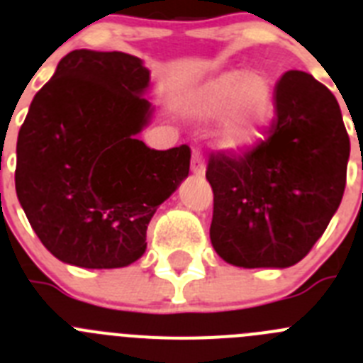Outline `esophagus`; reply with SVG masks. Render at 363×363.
I'll list each match as a JSON object with an SVG mask.
<instances>
[{
	"instance_id": "1",
	"label": "esophagus",
	"mask_w": 363,
	"mask_h": 363,
	"mask_svg": "<svg viewBox=\"0 0 363 363\" xmlns=\"http://www.w3.org/2000/svg\"><path fill=\"white\" fill-rule=\"evenodd\" d=\"M206 172V166L202 157L199 153H194V157H191V174L194 175H204Z\"/></svg>"
}]
</instances>
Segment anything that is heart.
<instances>
[{
	"label": "heart",
	"mask_w": 363,
	"mask_h": 363,
	"mask_svg": "<svg viewBox=\"0 0 363 363\" xmlns=\"http://www.w3.org/2000/svg\"><path fill=\"white\" fill-rule=\"evenodd\" d=\"M273 103V84L259 70L220 72L186 97L188 112L199 119L226 116L215 135V148L228 155H244L262 143Z\"/></svg>",
	"instance_id": "b5f03b06"
}]
</instances>
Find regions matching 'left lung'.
<instances>
[{
	"label": "left lung",
	"instance_id": "8db88e82",
	"mask_svg": "<svg viewBox=\"0 0 363 363\" xmlns=\"http://www.w3.org/2000/svg\"><path fill=\"white\" fill-rule=\"evenodd\" d=\"M349 150L335 96L306 72H286L266 141L242 157L217 153L208 162L218 257L247 269L300 262L340 206Z\"/></svg>",
	"mask_w": 363,
	"mask_h": 363
}]
</instances>
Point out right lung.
Listing matches in <instances>:
<instances>
[{"label":"right lung","mask_w":363,"mask_h":363,"mask_svg":"<svg viewBox=\"0 0 363 363\" xmlns=\"http://www.w3.org/2000/svg\"><path fill=\"white\" fill-rule=\"evenodd\" d=\"M150 70L125 52L74 50L34 96L16 146V194L61 262L113 269L139 260L159 206L189 172V148L137 135L155 108Z\"/></svg>","instance_id":"obj_1"}]
</instances>
